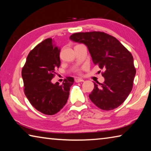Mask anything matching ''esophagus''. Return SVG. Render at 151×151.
I'll return each instance as SVG.
<instances>
[{
	"mask_svg": "<svg viewBox=\"0 0 151 151\" xmlns=\"http://www.w3.org/2000/svg\"><path fill=\"white\" fill-rule=\"evenodd\" d=\"M84 80L82 78H76L75 79V82L76 83H81V82H83Z\"/></svg>",
	"mask_w": 151,
	"mask_h": 151,
	"instance_id": "obj_1",
	"label": "esophagus"
}]
</instances>
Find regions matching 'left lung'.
Returning <instances> with one entry per match:
<instances>
[{"instance_id": "obj_1", "label": "left lung", "mask_w": 151, "mask_h": 151, "mask_svg": "<svg viewBox=\"0 0 151 151\" xmlns=\"http://www.w3.org/2000/svg\"><path fill=\"white\" fill-rule=\"evenodd\" d=\"M70 40L84 43L88 47L92 60L98 65L104 76L103 83H94L89 94L91 101L104 111L116 109L131 93L136 74L131 52L115 37L103 32H77Z\"/></svg>"}]
</instances>
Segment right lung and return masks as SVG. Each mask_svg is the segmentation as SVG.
I'll return each mask as SVG.
<instances>
[{"label":"right lung","instance_id":"add662e5","mask_svg":"<svg viewBox=\"0 0 151 151\" xmlns=\"http://www.w3.org/2000/svg\"><path fill=\"white\" fill-rule=\"evenodd\" d=\"M60 52L51 38L45 39L29 52L22 69L25 95L33 107L47 115L63 108L74 83L70 76L64 79L62 85L51 82L60 65Z\"/></svg>","mask_w":151,"mask_h":151}]
</instances>
